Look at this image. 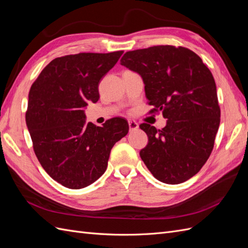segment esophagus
<instances>
[{
  "instance_id": "1",
  "label": "esophagus",
  "mask_w": 248,
  "mask_h": 248,
  "mask_svg": "<svg viewBox=\"0 0 248 248\" xmlns=\"http://www.w3.org/2000/svg\"><path fill=\"white\" fill-rule=\"evenodd\" d=\"M128 125H129V130L133 131V130H137L139 128V124L136 121H128Z\"/></svg>"
}]
</instances>
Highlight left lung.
Here are the masks:
<instances>
[{
	"mask_svg": "<svg viewBox=\"0 0 248 248\" xmlns=\"http://www.w3.org/2000/svg\"><path fill=\"white\" fill-rule=\"evenodd\" d=\"M121 65L145 84L150 114L162 111L167 125H140L149 139L140 155L160 182L180 184L200 171L211 154L220 108L211 71L192 50L157 46L125 52Z\"/></svg>",
	"mask_w": 248,
	"mask_h": 248,
	"instance_id": "1",
	"label": "left lung"
}]
</instances>
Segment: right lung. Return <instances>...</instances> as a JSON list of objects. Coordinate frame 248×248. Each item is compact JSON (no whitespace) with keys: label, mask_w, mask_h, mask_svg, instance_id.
Returning <instances> with one entry per match:
<instances>
[{"label":"right lung","mask_w":248,"mask_h":248,"mask_svg":"<svg viewBox=\"0 0 248 248\" xmlns=\"http://www.w3.org/2000/svg\"><path fill=\"white\" fill-rule=\"evenodd\" d=\"M122 54L56 58L30 89L26 122L34 152L44 170L67 188H84L100 178L111 148L128 133L123 118H111L100 127L86 124L84 111L89 102L98 101L99 81Z\"/></svg>","instance_id":"1"}]
</instances>
